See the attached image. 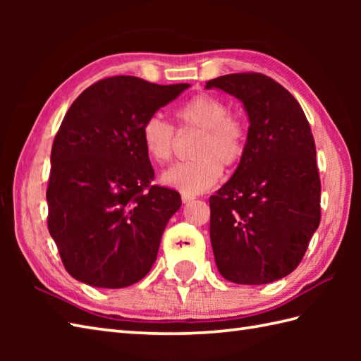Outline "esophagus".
I'll return each instance as SVG.
<instances>
[{
  "instance_id": "1",
  "label": "esophagus",
  "mask_w": 361,
  "mask_h": 361,
  "mask_svg": "<svg viewBox=\"0 0 361 361\" xmlns=\"http://www.w3.org/2000/svg\"><path fill=\"white\" fill-rule=\"evenodd\" d=\"M181 200H183V203H189V202L195 200V195L188 194V192H181Z\"/></svg>"
}]
</instances>
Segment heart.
<instances>
[{"instance_id":"b5f03b06","label":"heart","mask_w":361,"mask_h":361,"mask_svg":"<svg viewBox=\"0 0 361 361\" xmlns=\"http://www.w3.org/2000/svg\"><path fill=\"white\" fill-rule=\"evenodd\" d=\"M183 127L202 130L194 145L195 159L175 164L161 173V183L180 189L181 192L200 194L216 185L221 166L233 169L243 157L247 144V128L229 114L224 99L214 94H198L176 111ZM145 152L157 163H169L173 155L175 128L161 116L152 114L141 128Z\"/></svg>"}]
</instances>
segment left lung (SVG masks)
Returning a JSON list of instances; mask_svg holds the SVG:
<instances>
[{
	"instance_id": "8db88e82",
	"label": "left lung",
	"mask_w": 361,
	"mask_h": 361,
	"mask_svg": "<svg viewBox=\"0 0 361 361\" xmlns=\"http://www.w3.org/2000/svg\"><path fill=\"white\" fill-rule=\"evenodd\" d=\"M243 104L250 127L245 152L211 206V245L225 279L262 286L301 262L321 219L315 141L296 99L259 73L206 83Z\"/></svg>"
}]
</instances>
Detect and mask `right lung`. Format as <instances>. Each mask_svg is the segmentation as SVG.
I'll list each match as a JSON object with an SVG mask.
<instances>
[{
  "label": "right lung",
  "instance_id": "right-lung-1",
  "mask_svg": "<svg viewBox=\"0 0 361 361\" xmlns=\"http://www.w3.org/2000/svg\"><path fill=\"white\" fill-rule=\"evenodd\" d=\"M188 87L114 75L88 87L65 114L51 150L46 200L49 234L74 279L122 288L155 264L181 197L150 186L141 128Z\"/></svg>",
  "mask_w": 361,
  "mask_h": 361
}]
</instances>
